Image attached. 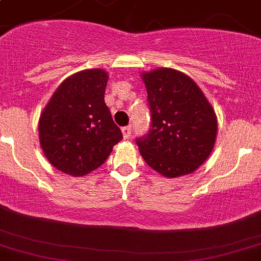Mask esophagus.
<instances>
[{"instance_id": "obj_1", "label": "esophagus", "mask_w": 261, "mask_h": 261, "mask_svg": "<svg viewBox=\"0 0 261 261\" xmlns=\"http://www.w3.org/2000/svg\"><path fill=\"white\" fill-rule=\"evenodd\" d=\"M121 131L125 139H128L131 136V126H125V127H122Z\"/></svg>"}]
</instances>
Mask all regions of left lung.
<instances>
[{
	"label": "left lung",
	"instance_id": "left-lung-1",
	"mask_svg": "<svg viewBox=\"0 0 261 261\" xmlns=\"http://www.w3.org/2000/svg\"><path fill=\"white\" fill-rule=\"evenodd\" d=\"M141 76L151 111V128L136 139L142 159L168 178L194 172L216 142L218 125L213 108L182 71L159 68Z\"/></svg>",
	"mask_w": 261,
	"mask_h": 261
}]
</instances>
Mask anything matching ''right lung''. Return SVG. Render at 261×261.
<instances>
[{
	"label": "right lung",
	"mask_w": 261,
	"mask_h": 261,
	"mask_svg": "<svg viewBox=\"0 0 261 261\" xmlns=\"http://www.w3.org/2000/svg\"><path fill=\"white\" fill-rule=\"evenodd\" d=\"M102 69L73 74L59 85L39 117V142L57 170L74 177L100 167L122 140L105 104Z\"/></svg>",
	"instance_id": "right-lung-1"
}]
</instances>
